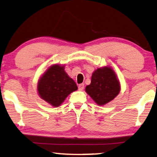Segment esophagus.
Returning a JSON list of instances; mask_svg holds the SVG:
<instances>
[{
	"label": "esophagus",
	"instance_id": "esophagus-1",
	"mask_svg": "<svg viewBox=\"0 0 157 157\" xmlns=\"http://www.w3.org/2000/svg\"><path fill=\"white\" fill-rule=\"evenodd\" d=\"M84 87V84H79V85H78V89H79V91L83 90Z\"/></svg>",
	"mask_w": 157,
	"mask_h": 157
}]
</instances>
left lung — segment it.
I'll return each instance as SVG.
<instances>
[{
    "label": "left lung",
    "instance_id": "1",
    "mask_svg": "<svg viewBox=\"0 0 157 157\" xmlns=\"http://www.w3.org/2000/svg\"><path fill=\"white\" fill-rule=\"evenodd\" d=\"M120 89L115 72L110 66H104L94 71L91 84L86 86L85 91L97 105H104L113 101Z\"/></svg>",
    "mask_w": 157,
    "mask_h": 157
}]
</instances>
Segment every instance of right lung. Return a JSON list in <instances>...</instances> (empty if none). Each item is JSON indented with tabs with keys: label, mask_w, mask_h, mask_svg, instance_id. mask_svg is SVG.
Wrapping results in <instances>:
<instances>
[{
	"label": "right lung",
	"mask_w": 157,
	"mask_h": 157,
	"mask_svg": "<svg viewBox=\"0 0 157 157\" xmlns=\"http://www.w3.org/2000/svg\"><path fill=\"white\" fill-rule=\"evenodd\" d=\"M64 69V65L50 66L38 82L37 90L39 96L55 108L60 105L70 94L78 90L76 83Z\"/></svg>",
	"instance_id": "obj_1"
}]
</instances>
